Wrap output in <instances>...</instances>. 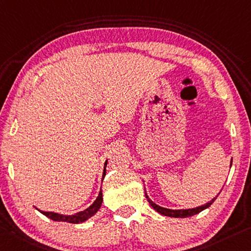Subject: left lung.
Returning <instances> with one entry per match:
<instances>
[{"label": "left lung", "instance_id": "8db88e82", "mask_svg": "<svg viewBox=\"0 0 251 251\" xmlns=\"http://www.w3.org/2000/svg\"><path fill=\"white\" fill-rule=\"evenodd\" d=\"M232 165V160L231 162H230V168H231ZM221 192V191H220ZM219 192V193H220ZM218 193V196H219ZM146 196V199L147 201H149V203L152 205V208L155 210V211H157L158 213L163 214V216H166V217H172V218H189V217H192L194 216V214H198L200 213L201 211H203V210L208 209L210 205H211L214 200H216V198H213L211 201L208 202V203H205L203 205H200V206H197V208H192V209H178V210H173V209H168V208H163V206H160L156 203H154V202L151 200V199L149 198V196H147V193H145Z\"/></svg>", "mask_w": 251, "mask_h": 251}]
</instances>
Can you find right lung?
Returning <instances> with one entry per match:
<instances>
[{
	"mask_svg": "<svg viewBox=\"0 0 251 251\" xmlns=\"http://www.w3.org/2000/svg\"><path fill=\"white\" fill-rule=\"evenodd\" d=\"M107 163H108V162L106 161L105 164H104L102 180H104V177L106 176ZM101 203H102V191L100 189V191H99V193H98V197H97L96 200L94 201L93 204L88 206L87 209L83 210V211L77 212L75 214H71V216H67V214H61V213H57V212H46V211H41V210H39L38 208H35V209H37L38 211H40L42 214H45L46 217H48L53 221H62V222H68V224H81V222H85V221L88 220V219H90L91 217H94L95 214L97 213L98 210L100 209Z\"/></svg>",
	"mask_w": 251,
	"mask_h": 251,
	"instance_id": "1",
	"label": "right lung"
}]
</instances>
